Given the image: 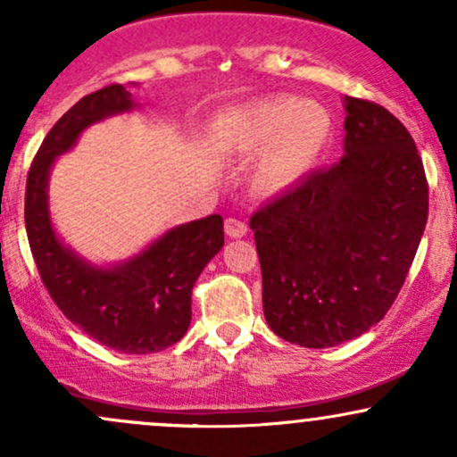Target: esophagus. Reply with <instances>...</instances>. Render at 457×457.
I'll return each mask as SVG.
<instances>
[{"instance_id":"34e87169","label":"esophagus","mask_w":457,"mask_h":457,"mask_svg":"<svg viewBox=\"0 0 457 457\" xmlns=\"http://www.w3.org/2000/svg\"><path fill=\"white\" fill-rule=\"evenodd\" d=\"M249 232V228H246L245 221H240V219H225V234L229 236V238H243V236Z\"/></svg>"}]
</instances>
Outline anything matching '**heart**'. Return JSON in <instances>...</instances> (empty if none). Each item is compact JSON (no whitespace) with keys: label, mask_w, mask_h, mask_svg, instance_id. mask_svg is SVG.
I'll list each match as a JSON object with an SVG mask.
<instances>
[{"label":"heart","mask_w":457,"mask_h":457,"mask_svg":"<svg viewBox=\"0 0 457 457\" xmlns=\"http://www.w3.org/2000/svg\"><path fill=\"white\" fill-rule=\"evenodd\" d=\"M330 115L296 96H270L219 115L211 129L212 145L232 154L263 150L255 187L277 193L301 178L322 154L330 137Z\"/></svg>","instance_id":"obj_1"}]
</instances>
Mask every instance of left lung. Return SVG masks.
I'll use <instances>...</instances> for the list:
<instances>
[{
  "mask_svg": "<svg viewBox=\"0 0 457 457\" xmlns=\"http://www.w3.org/2000/svg\"><path fill=\"white\" fill-rule=\"evenodd\" d=\"M345 154L251 217L264 318L286 342L333 348L385 318L428 223V180L406 127L345 96Z\"/></svg>",
  "mask_w": 457,
  "mask_h": 457,
  "instance_id": "obj_1",
  "label": "left lung"
}]
</instances>
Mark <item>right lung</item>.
Here are the masks:
<instances>
[{
    "label": "right lung",
    "instance_id": "obj_1",
    "mask_svg": "<svg viewBox=\"0 0 457 457\" xmlns=\"http://www.w3.org/2000/svg\"><path fill=\"white\" fill-rule=\"evenodd\" d=\"M129 109H133L130 92L112 83L83 96L57 120L28 171L25 229L40 279L62 313L107 348L148 354L185 337L193 286L223 246L221 214L178 225L137 258L98 269L60 243L46 204L55 156L71 150L83 129Z\"/></svg>",
    "mask_w": 457,
    "mask_h": 457
}]
</instances>
